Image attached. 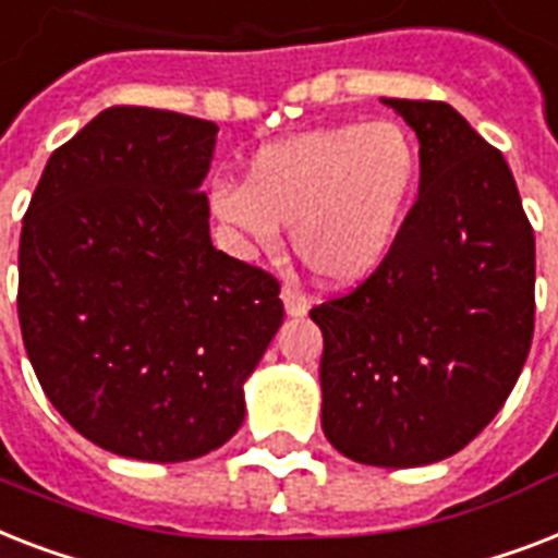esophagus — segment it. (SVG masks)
<instances>
[{
  "instance_id": "34e87169",
  "label": "esophagus",
  "mask_w": 558,
  "mask_h": 558,
  "mask_svg": "<svg viewBox=\"0 0 558 558\" xmlns=\"http://www.w3.org/2000/svg\"><path fill=\"white\" fill-rule=\"evenodd\" d=\"M279 296H282V305H284V311H288V316H305L307 307H311V302H307L305 293L296 291V288H291V284H284Z\"/></svg>"
}]
</instances>
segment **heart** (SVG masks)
<instances>
[{
  "label": "heart",
  "mask_w": 558,
  "mask_h": 558,
  "mask_svg": "<svg viewBox=\"0 0 558 558\" xmlns=\"http://www.w3.org/2000/svg\"><path fill=\"white\" fill-rule=\"evenodd\" d=\"M421 178L414 137L391 120H356L253 155L244 184H218L209 209L258 253L291 247L323 284H356L389 258Z\"/></svg>",
  "instance_id": "obj_1"
}]
</instances>
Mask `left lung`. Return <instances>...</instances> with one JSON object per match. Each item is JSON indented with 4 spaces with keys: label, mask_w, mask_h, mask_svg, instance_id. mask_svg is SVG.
Segmentation results:
<instances>
[{
    "label": "left lung",
    "mask_w": 558,
    "mask_h": 558,
    "mask_svg": "<svg viewBox=\"0 0 558 558\" xmlns=\"http://www.w3.org/2000/svg\"><path fill=\"white\" fill-rule=\"evenodd\" d=\"M421 144L395 251L311 311L323 331V432L368 466L463 449L510 398L533 342L536 239L505 155L452 106L383 97Z\"/></svg>",
    "instance_id": "1"
}]
</instances>
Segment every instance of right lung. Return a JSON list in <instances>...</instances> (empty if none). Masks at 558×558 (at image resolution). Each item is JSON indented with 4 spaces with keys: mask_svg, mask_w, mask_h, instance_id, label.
<instances>
[{
    "mask_svg": "<svg viewBox=\"0 0 558 558\" xmlns=\"http://www.w3.org/2000/svg\"><path fill=\"white\" fill-rule=\"evenodd\" d=\"M216 135L111 106L48 158L22 221L28 360L53 409L114 456L178 463L227 444L284 319L274 276L209 242L198 190Z\"/></svg>",
    "mask_w": 558,
    "mask_h": 558,
    "instance_id": "1",
    "label": "right lung"
}]
</instances>
